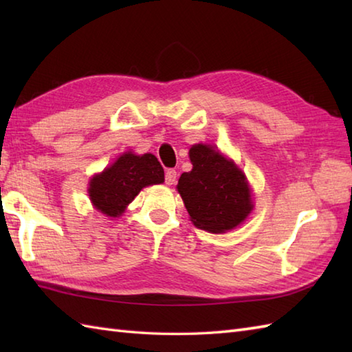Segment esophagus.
<instances>
[{"label": "esophagus", "mask_w": 352, "mask_h": 352, "mask_svg": "<svg viewBox=\"0 0 352 352\" xmlns=\"http://www.w3.org/2000/svg\"><path fill=\"white\" fill-rule=\"evenodd\" d=\"M177 180V170L175 169H168L166 174H164V182H166L168 186L174 184Z\"/></svg>", "instance_id": "obj_1"}]
</instances>
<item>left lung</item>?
I'll use <instances>...</instances> for the list:
<instances>
[{
  "instance_id": "1",
  "label": "left lung",
  "mask_w": 352,
  "mask_h": 352,
  "mask_svg": "<svg viewBox=\"0 0 352 352\" xmlns=\"http://www.w3.org/2000/svg\"><path fill=\"white\" fill-rule=\"evenodd\" d=\"M192 170L183 172L177 189L195 227L226 233L252 210L251 192L242 170L216 149L198 144L189 151Z\"/></svg>"
}]
</instances>
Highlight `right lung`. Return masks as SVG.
<instances>
[{
  "instance_id": "obj_1",
  "label": "right lung",
  "mask_w": 352,
  "mask_h": 352,
  "mask_svg": "<svg viewBox=\"0 0 352 352\" xmlns=\"http://www.w3.org/2000/svg\"><path fill=\"white\" fill-rule=\"evenodd\" d=\"M163 182L164 170L155 155L126 153L119 157L110 168L92 178L89 197L101 213L116 218L124 213L125 207L142 188Z\"/></svg>"
}]
</instances>
